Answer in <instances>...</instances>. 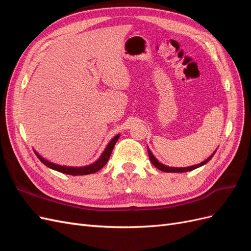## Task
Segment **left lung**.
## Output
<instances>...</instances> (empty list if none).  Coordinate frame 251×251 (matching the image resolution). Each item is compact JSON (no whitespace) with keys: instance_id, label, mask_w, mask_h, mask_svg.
<instances>
[{"instance_id":"8db88e82","label":"left lung","mask_w":251,"mask_h":251,"mask_svg":"<svg viewBox=\"0 0 251 251\" xmlns=\"http://www.w3.org/2000/svg\"><path fill=\"white\" fill-rule=\"evenodd\" d=\"M148 153H149V157H150L151 162L153 163L158 170H160V171L165 172V173H184V172H188V171H193V170H195V169H198V168H200V166L204 165L205 163H207V162L210 160V159L212 158V156L215 155L216 151H214V154H212L211 156H209V157L206 159V160L201 162L200 164L187 166V168H171V166H166V165L160 163V162H159V161L157 160V159L155 158V156H154L153 154H151V151L149 150V148H148Z\"/></svg>"}]
</instances>
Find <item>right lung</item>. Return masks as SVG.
<instances>
[{
	"instance_id": "obj_1",
	"label": "right lung",
	"mask_w": 251,
	"mask_h": 251,
	"mask_svg": "<svg viewBox=\"0 0 251 251\" xmlns=\"http://www.w3.org/2000/svg\"><path fill=\"white\" fill-rule=\"evenodd\" d=\"M119 134H117L115 137H114L107 146V148L104 149L103 153L100 155V157L98 158V160H96L94 163L87 165V166H82V168H72V166H65V165H58V164H54L52 163L46 159L43 158L40 154H37V151H34L35 155L37 156V158L40 159V160L46 165L48 168L57 171L59 173H63V174H67V175H72V176H79V175H89V174H94L96 172H98L100 170H101L103 166L105 165V163L108 162L109 158L111 156V153L113 151L114 146H115V143L117 142L118 138H119Z\"/></svg>"
}]
</instances>
